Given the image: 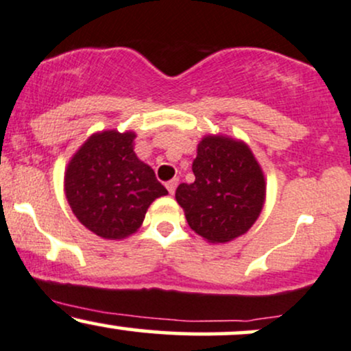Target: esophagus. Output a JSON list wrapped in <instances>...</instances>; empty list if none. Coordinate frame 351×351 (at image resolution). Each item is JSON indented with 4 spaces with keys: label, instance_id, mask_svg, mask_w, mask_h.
Here are the masks:
<instances>
[{
    "label": "esophagus",
    "instance_id": "34e87169",
    "mask_svg": "<svg viewBox=\"0 0 351 351\" xmlns=\"http://www.w3.org/2000/svg\"><path fill=\"white\" fill-rule=\"evenodd\" d=\"M176 184H178V178H173V180H170L167 183V189H168V193H170V195H173V193H175Z\"/></svg>",
    "mask_w": 351,
    "mask_h": 351
}]
</instances>
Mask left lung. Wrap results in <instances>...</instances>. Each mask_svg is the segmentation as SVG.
Returning a JSON list of instances; mask_svg holds the SVG:
<instances>
[{"mask_svg":"<svg viewBox=\"0 0 351 351\" xmlns=\"http://www.w3.org/2000/svg\"><path fill=\"white\" fill-rule=\"evenodd\" d=\"M193 173L195 181L175 193L189 228L213 244L245 234L263 211L267 184L249 145L221 134L203 136Z\"/></svg>","mask_w":351,"mask_h":351,"instance_id":"obj_1","label":"left lung"}]
</instances>
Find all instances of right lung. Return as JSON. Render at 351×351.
<instances>
[{
	"mask_svg": "<svg viewBox=\"0 0 351 351\" xmlns=\"http://www.w3.org/2000/svg\"><path fill=\"white\" fill-rule=\"evenodd\" d=\"M135 132L90 135L72 155L64 191L75 217L104 239L120 241L142 226L147 209L167 188L134 152Z\"/></svg>",
	"mask_w": 351,
	"mask_h": 351,
	"instance_id": "obj_1",
	"label": "right lung"
}]
</instances>
